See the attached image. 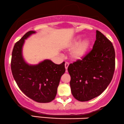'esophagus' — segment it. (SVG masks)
Returning <instances> with one entry per match:
<instances>
[{
  "mask_svg": "<svg viewBox=\"0 0 124 124\" xmlns=\"http://www.w3.org/2000/svg\"><path fill=\"white\" fill-rule=\"evenodd\" d=\"M68 65H69V63H68V62H65V70H67V68H68Z\"/></svg>",
  "mask_w": 124,
  "mask_h": 124,
  "instance_id": "obj_1",
  "label": "esophagus"
}]
</instances>
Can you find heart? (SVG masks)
Here are the masks:
<instances>
[{"label": "heart", "instance_id": "heart-1", "mask_svg": "<svg viewBox=\"0 0 124 124\" xmlns=\"http://www.w3.org/2000/svg\"><path fill=\"white\" fill-rule=\"evenodd\" d=\"M81 36H78L68 44L67 47L72 49L70 52V57L73 61H79L85 57L88 53L91 45V41L88 38L80 40Z\"/></svg>", "mask_w": 124, "mask_h": 124}]
</instances>
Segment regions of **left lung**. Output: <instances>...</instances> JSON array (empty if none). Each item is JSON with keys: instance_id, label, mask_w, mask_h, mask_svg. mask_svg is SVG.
Instances as JSON below:
<instances>
[{"instance_id": "left-lung-1", "label": "left lung", "mask_w": 124, "mask_h": 124, "mask_svg": "<svg viewBox=\"0 0 124 124\" xmlns=\"http://www.w3.org/2000/svg\"><path fill=\"white\" fill-rule=\"evenodd\" d=\"M93 49L84 59L70 64V87L73 96L86 101L101 94L113 78L115 70V50L110 40L96 31Z\"/></svg>"}]
</instances>
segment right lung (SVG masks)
<instances>
[{"mask_svg":"<svg viewBox=\"0 0 124 124\" xmlns=\"http://www.w3.org/2000/svg\"><path fill=\"white\" fill-rule=\"evenodd\" d=\"M35 33L28 32L14 45L11 72L19 88L27 96L36 102L49 103L56 97L61 77L65 71V62L56 64L46 59L38 64H28L23 56V45L25 39Z\"/></svg>","mask_w":124,"mask_h":124,"instance_id":"add662e5","label":"right lung"}]
</instances>
